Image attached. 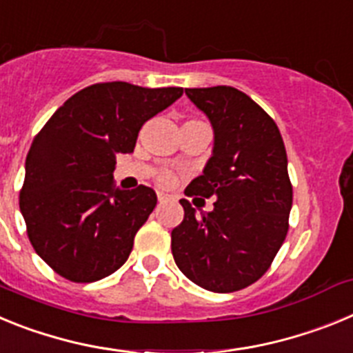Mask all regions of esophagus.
Masks as SVG:
<instances>
[{
	"label": "esophagus",
	"instance_id": "obj_1",
	"mask_svg": "<svg viewBox=\"0 0 353 353\" xmlns=\"http://www.w3.org/2000/svg\"><path fill=\"white\" fill-rule=\"evenodd\" d=\"M157 199L159 201H166V199H170V194H168V192L157 191Z\"/></svg>",
	"mask_w": 353,
	"mask_h": 353
}]
</instances>
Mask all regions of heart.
I'll use <instances>...</instances> for the list:
<instances>
[{
    "mask_svg": "<svg viewBox=\"0 0 353 353\" xmlns=\"http://www.w3.org/2000/svg\"><path fill=\"white\" fill-rule=\"evenodd\" d=\"M171 180H173V174H170V173H164V174H162V176H161V182H162V183H170Z\"/></svg>",
    "mask_w": 353,
    "mask_h": 353,
    "instance_id": "b5f03b06",
    "label": "heart"
}]
</instances>
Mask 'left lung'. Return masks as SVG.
<instances>
[{
	"mask_svg": "<svg viewBox=\"0 0 353 353\" xmlns=\"http://www.w3.org/2000/svg\"><path fill=\"white\" fill-rule=\"evenodd\" d=\"M214 130V148L185 194L215 196L203 212L187 199L183 221L171 232L174 263L192 283L232 293L258 281L288 232L292 183L276 121L232 86L185 88Z\"/></svg>",
	"mask_w": 353,
	"mask_h": 353,
	"instance_id": "left-lung-1",
	"label": "left lung"
}]
</instances>
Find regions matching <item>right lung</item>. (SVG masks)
<instances>
[{
	"label": "right lung",
	"instance_id": "right-lung-1",
	"mask_svg": "<svg viewBox=\"0 0 353 353\" xmlns=\"http://www.w3.org/2000/svg\"><path fill=\"white\" fill-rule=\"evenodd\" d=\"M182 93L123 81L92 84L37 134L19 207L31 245L56 274L93 283L125 263L157 196L146 185L114 189L117 154H132L143 123Z\"/></svg>",
	"mask_w": 353,
	"mask_h": 353
}]
</instances>
